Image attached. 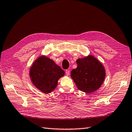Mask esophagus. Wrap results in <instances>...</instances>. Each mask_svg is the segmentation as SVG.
Segmentation results:
<instances>
[{
    "label": "esophagus",
    "mask_w": 132,
    "mask_h": 132,
    "mask_svg": "<svg viewBox=\"0 0 132 132\" xmlns=\"http://www.w3.org/2000/svg\"><path fill=\"white\" fill-rule=\"evenodd\" d=\"M65 73H66V74L67 75H69L70 74V70H68V69L65 70Z\"/></svg>",
    "instance_id": "34e87169"
}]
</instances>
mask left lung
<instances>
[{
	"mask_svg": "<svg viewBox=\"0 0 132 132\" xmlns=\"http://www.w3.org/2000/svg\"><path fill=\"white\" fill-rule=\"evenodd\" d=\"M78 67L71 71V77L78 89L90 93L101 86L105 78V70L95 57L89 55L77 61Z\"/></svg>",
	"mask_w": 132,
	"mask_h": 132,
	"instance_id": "8db88e82",
	"label": "left lung"
}]
</instances>
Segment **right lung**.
Segmentation results:
<instances>
[{"label": "right lung", "instance_id": "obj_1", "mask_svg": "<svg viewBox=\"0 0 132 132\" xmlns=\"http://www.w3.org/2000/svg\"><path fill=\"white\" fill-rule=\"evenodd\" d=\"M64 73L52 60L41 56L31 68L30 76L32 82L38 89L48 94L54 90L59 79Z\"/></svg>", "mask_w": 132, "mask_h": 132}]
</instances>
